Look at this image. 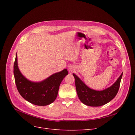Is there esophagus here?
<instances>
[{"label": "esophagus", "instance_id": "1", "mask_svg": "<svg viewBox=\"0 0 135 135\" xmlns=\"http://www.w3.org/2000/svg\"><path fill=\"white\" fill-rule=\"evenodd\" d=\"M68 70L70 72H73V71H74L75 70V68H74V66H73V65H70V66L69 67Z\"/></svg>", "mask_w": 135, "mask_h": 135}]
</instances>
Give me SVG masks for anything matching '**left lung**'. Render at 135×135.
<instances>
[{"mask_svg":"<svg viewBox=\"0 0 135 135\" xmlns=\"http://www.w3.org/2000/svg\"><path fill=\"white\" fill-rule=\"evenodd\" d=\"M123 73L111 87L103 91H98L89 88L75 74V87L79 99L82 103L89 107H100L108 103L115 97L120 87Z\"/></svg>","mask_w":135,"mask_h":135,"instance_id":"8db88e82","label":"left lung"}]
</instances>
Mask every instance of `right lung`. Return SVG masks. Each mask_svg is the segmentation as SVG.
Instances as JSON below:
<instances>
[{
    "label": "right lung",
    "mask_w": 135,
    "mask_h": 135,
    "mask_svg": "<svg viewBox=\"0 0 135 135\" xmlns=\"http://www.w3.org/2000/svg\"><path fill=\"white\" fill-rule=\"evenodd\" d=\"M68 73L66 69H64L41 82H31L20 73L17 66V54L16 55L13 74L16 87L23 99L34 105L46 106L52 103L57 96L61 81Z\"/></svg>",
    "instance_id": "add662e5"
}]
</instances>
